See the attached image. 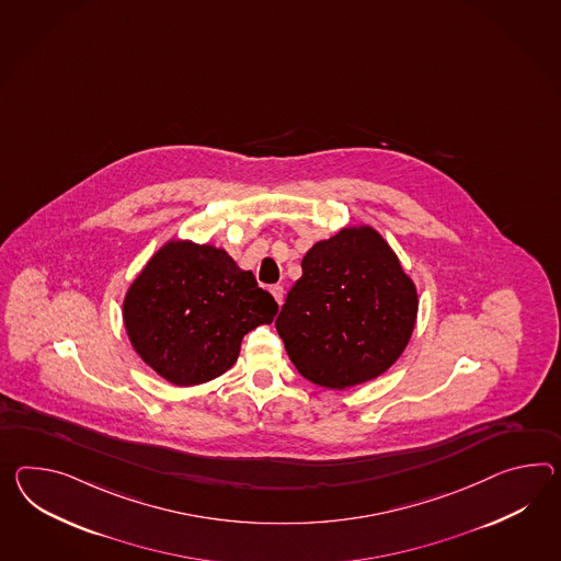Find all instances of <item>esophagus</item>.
Instances as JSON below:
<instances>
[{"label": "esophagus", "mask_w": 561, "mask_h": 561, "mask_svg": "<svg viewBox=\"0 0 561 561\" xmlns=\"http://www.w3.org/2000/svg\"><path fill=\"white\" fill-rule=\"evenodd\" d=\"M270 291H272V296H274L275 301L282 306V304H284V287L272 286L270 287Z\"/></svg>", "instance_id": "34e87169"}]
</instances>
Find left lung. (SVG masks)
I'll return each mask as SVG.
<instances>
[{"mask_svg":"<svg viewBox=\"0 0 561 561\" xmlns=\"http://www.w3.org/2000/svg\"><path fill=\"white\" fill-rule=\"evenodd\" d=\"M417 289L369 225L344 227L301 260V277L275 320L301 377L327 389L377 379L405 351Z\"/></svg>","mask_w":561,"mask_h":561,"instance_id":"1","label":"left lung"}]
</instances>
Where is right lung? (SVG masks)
I'll list each match as a JSON object with an SVG mask.
<instances>
[{
    "label": "right lung",
    "instance_id": "add662e5",
    "mask_svg": "<svg viewBox=\"0 0 561 561\" xmlns=\"http://www.w3.org/2000/svg\"><path fill=\"white\" fill-rule=\"evenodd\" d=\"M277 314L274 296L215 245L172 239L127 289L125 330L141 360L165 381H213L237 363L241 341Z\"/></svg>",
    "mask_w": 561,
    "mask_h": 561
}]
</instances>
